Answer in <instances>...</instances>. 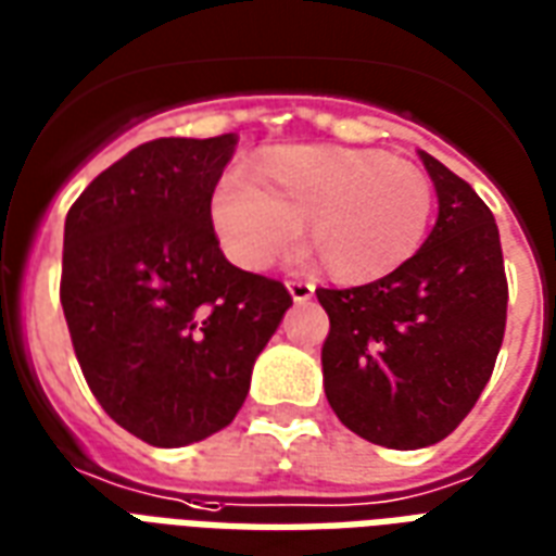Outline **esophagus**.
<instances>
[{"label": "esophagus", "mask_w": 556, "mask_h": 556, "mask_svg": "<svg viewBox=\"0 0 556 556\" xmlns=\"http://www.w3.org/2000/svg\"><path fill=\"white\" fill-rule=\"evenodd\" d=\"M287 290L293 295V302H307L314 295V283L307 281H287Z\"/></svg>", "instance_id": "esophagus-1"}]
</instances>
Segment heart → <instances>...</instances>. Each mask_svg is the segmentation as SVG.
<instances>
[{
	"instance_id": "heart-1",
	"label": "heart",
	"mask_w": 556,
	"mask_h": 556,
	"mask_svg": "<svg viewBox=\"0 0 556 556\" xmlns=\"http://www.w3.org/2000/svg\"><path fill=\"white\" fill-rule=\"evenodd\" d=\"M435 213L427 174L384 150L302 144L269 153L254 177L218 184L210 218L230 261L257 273L302 233L340 283L382 281L424 245Z\"/></svg>"
}]
</instances>
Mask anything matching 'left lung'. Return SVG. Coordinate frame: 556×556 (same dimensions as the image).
Instances as JSON below:
<instances>
[{
    "label": "left lung",
    "instance_id": "1",
    "mask_svg": "<svg viewBox=\"0 0 556 556\" xmlns=\"http://www.w3.org/2000/svg\"><path fill=\"white\" fill-rule=\"evenodd\" d=\"M439 218L406 266L352 290H317L328 406L355 435L394 450L447 439L483 394L506 328L492 210L427 150Z\"/></svg>",
    "mask_w": 556,
    "mask_h": 556
}]
</instances>
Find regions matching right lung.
<instances>
[{
  "mask_svg": "<svg viewBox=\"0 0 556 556\" xmlns=\"http://www.w3.org/2000/svg\"><path fill=\"white\" fill-rule=\"evenodd\" d=\"M233 150L237 132L139 144L64 218L62 307L85 382L153 447L228 427L293 305L218 249L210 201Z\"/></svg>",
  "mask_w": 556,
  "mask_h": 556,
  "instance_id": "add662e5",
  "label": "right lung"
}]
</instances>
